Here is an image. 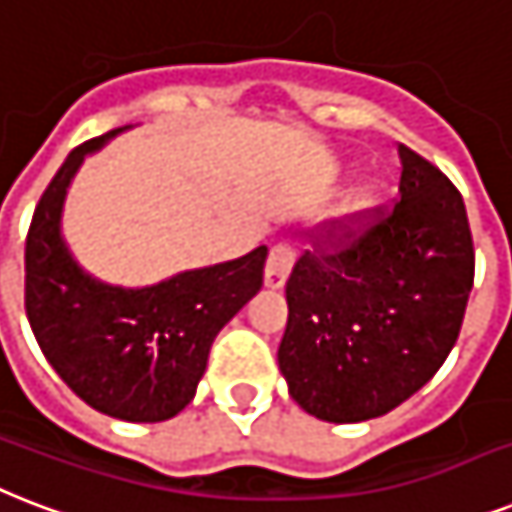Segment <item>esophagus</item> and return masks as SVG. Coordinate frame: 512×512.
<instances>
[{
	"instance_id": "obj_1",
	"label": "esophagus",
	"mask_w": 512,
	"mask_h": 512,
	"mask_svg": "<svg viewBox=\"0 0 512 512\" xmlns=\"http://www.w3.org/2000/svg\"><path fill=\"white\" fill-rule=\"evenodd\" d=\"M293 259H296L293 245L277 243L275 248L269 251L267 267H264V285H267V288H283L288 275H291Z\"/></svg>"
}]
</instances>
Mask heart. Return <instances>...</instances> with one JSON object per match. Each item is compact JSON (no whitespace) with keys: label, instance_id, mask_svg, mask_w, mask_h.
I'll return each mask as SVG.
<instances>
[{"label":"heart","instance_id":"1","mask_svg":"<svg viewBox=\"0 0 512 512\" xmlns=\"http://www.w3.org/2000/svg\"><path fill=\"white\" fill-rule=\"evenodd\" d=\"M376 205V192L374 189H358V192H352L342 205L344 216H350V219H360V216H366L368 211H374Z\"/></svg>","mask_w":512,"mask_h":512}]
</instances>
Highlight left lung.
Wrapping results in <instances>:
<instances>
[{
	"instance_id": "obj_1",
	"label": "left lung",
	"mask_w": 512,
	"mask_h": 512,
	"mask_svg": "<svg viewBox=\"0 0 512 512\" xmlns=\"http://www.w3.org/2000/svg\"><path fill=\"white\" fill-rule=\"evenodd\" d=\"M398 202L304 253L285 283L277 350L291 398L323 422L382 417L422 390L457 344L475 253L462 194L398 146Z\"/></svg>"
}]
</instances>
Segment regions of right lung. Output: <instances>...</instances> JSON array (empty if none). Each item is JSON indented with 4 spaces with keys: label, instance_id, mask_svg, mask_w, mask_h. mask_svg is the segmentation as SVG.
<instances>
[{
    "label": "right lung",
    "instance_id": "add662e5",
    "mask_svg": "<svg viewBox=\"0 0 512 512\" xmlns=\"http://www.w3.org/2000/svg\"><path fill=\"white\" fill-rule=\"evenodd\" d=\"M128 128L77 146L42 194L26 237V315L47 363L87 406L165 422L194 398L221 328L259 293L267 248L144 288L79 267L61 235L63 200L87 154Z\"/></svg>",
    "mask_w": 512,
    "mask_h": 512
}]
</instances>
